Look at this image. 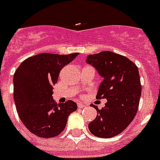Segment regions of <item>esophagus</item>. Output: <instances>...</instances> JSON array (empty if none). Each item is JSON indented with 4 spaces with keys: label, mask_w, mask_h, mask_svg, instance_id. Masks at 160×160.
Wrapping results in <instances>:
<instances>
[{
    "label": "esophagus",
    "mask_w": 160,
    "mask_h": 160,
    "mask_svg": "<svg viewBox=\"0 0 160 160\" xmlns=\"http://www.w3.org/2000/svg\"><path fill=\"white\" fill-rule=\"evenodd\" d=\"M77 107H78V108H83L85 107V105L83 104V103H81V102H79V103L77 104Z\"/></svg>",
    "instance_id": "34e87169"
}]
</instances>
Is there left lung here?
Here are the masks:
<instances>
[{"mask_svg":"<svg viewBox=\"0 0 160 160\" xmlns=\"http://www.w3.org/2000/svg\"><path fill=\"white\" fill-rule=\"evenodd\" d=\"M86 63L103 78L97 99H106L105 107L97 111L88 125L90 132L100 138H111L130 125L137 113L142 86L138 68L128 58L109 51L91 54Z\"/></svg>","mask_w":160,"mask_h":160,"instance_id":"1","label":"left lung"}]
</instances>
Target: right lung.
<instances>
[{
	"mask_svg": "<svg viewBox=\"0 0 160 160\" xmlns=\"http://www.w3.org/2000/svg\"><path fill=\"white\" fill-rule=\"evenodd\" d=\"M77 55L41 53L25 59L14 74V102L18 117L30 132L41 138L58 135L67 126L68 116L77 109L73 101L57 104L52 98L59 72Z\"/></svg>",
	"mask_w": 160,
	"mask_h": 160,
	"instance_id": "add662e5",
	"label": "right lung"
}]
</instances>
